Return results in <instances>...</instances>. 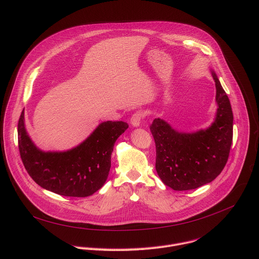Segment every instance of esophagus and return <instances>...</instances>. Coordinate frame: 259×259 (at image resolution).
Returning <instances> with one entry per match:
<instances>
[{
	"mask_svg": "<svg viewBox=\"0 0 259 259\" xmlns=\"http://www.w3.org/2000/svg\"><path fill=\"white\" fill-rule=\"evenodd\" d=\"M144 118H145V114H144L143 110H137V112L134 113V114L132 115V117H131V120H130L131 125L134 126V127H138V126L140 125L141 121H142Z\"/></svg>",
	"mask_w": 259,
	"mask_h": 259,
	"instance_id": "esophagus-1",
	"label": "esophagus"
}]
</instances>
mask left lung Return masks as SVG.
Here are the masks:
<instances>
[{"label": "left lung", "mask_w": 259, "mask_h": 259, "mask_svg": "<svg viewBox=\"0 0 259 259\" xmlns=\"http://www.w3.org/2000/svg\"><path fill=\"white\" fill-rule=\"evenodd\" d=\"M218 104L215 122L207 130L178 133L166 122L155 119L150 130L156 144V170L174 191H189L214 180L224 170L233 142V110L216 75Z\"/></svg>", "instance_id": "8db88e82"}]
</instances>
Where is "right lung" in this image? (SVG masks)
Wrapping results in <instances>:
<instances>
[{
  "label": "right lung",
  "instance_id": "right-lung-1",
  "mask_svg": "<svg viewBox=\"0 0 259 259\" xmlns=\"http://www.w3.org/2000/svg\"><path fill=\"white\" fill-rule=\"evenodd\" d=\"M23 110L18 121V149L28 175L40 187L60 196L88 197L106 181L110 156L118 137L128 124L107 121L79 146L64 153H44L36 149L26 134Z\"/></svg>",
  "mask_w": 259,
  "mask_h": 259
}]
</instances>
